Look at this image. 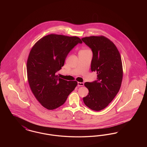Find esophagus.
I'll return each mask as SVG.
<instances>
[{
	"instance_id": "obj_1",
	"label": "esophagus",
	"mask_w": 147,
	"mask_h": 147,
	"mask_svg": "<svg viewBox=\"0 0 147 147\" xmlns=\"http://www.w3.org/2000/svg\"><path fill=\"white\" fill-rule=\"evenodd\" d=\"M78 86H84V83L78 82Z\"/></svg>"
}]
</instances>
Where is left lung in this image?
<instances>
[{
  "instance_id": "8db88e82",
  "label": "left lung",
  "mask_w": 147,
  "mask_h": 147,
  "mask_svg": "<svg viewBox=\"0 0 147 147\" xmlns=\"http://www.w3.org/2000/svg\"><path fill=\"white\" fill-rule=\"evenodd\" d=\"M82 41L92 51L91 71L97 73V80L86 82L88 95L84 104L94 111H100L112 101L120 89L123 77L122 64L119 51L104 36H90Z\"/></svg>"
}]
</instances>
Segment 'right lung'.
Instances as JSON below:
<instances>
[{
  "mask_svg": "<svg viewBox=\"0 0 147 147\" xmlns=\"http://www.w3.org/2000/svg\"><path fill=\"white\" fill-rule=\"evenodd\" d=\"M78 37L51 34L41 38L31 50L27 62L28 83L40 103L48 110L62 106L77 85L76 81L59 78L56 73L64 65Z\"/></svg>",
  "mask_w": 147,
  "mask_h": 147,
  "instance_id": "1",
  "label": "right lung"
}]
</instances>
